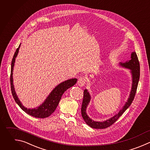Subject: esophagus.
Here are the masks:
<instances>
[{
    "mask_svg": "<svg viewBox=\"0 0 150 150\" xmlns=\"http://www.w3.org/2000/svg\"><path fill=\"white\" fill-rule=\"evenodd\" d=\"M85 83H86V79H85V78H84V77H80V78L79 79L78 81H77V84H78L79 86H80V87H83V86H84V84H85Z\"/></svg>",
    "mask_w": 150,
    "mask_h": 150,
    "instance_id": "34e87169",
    "label": "esophagus"
}]
</instances>
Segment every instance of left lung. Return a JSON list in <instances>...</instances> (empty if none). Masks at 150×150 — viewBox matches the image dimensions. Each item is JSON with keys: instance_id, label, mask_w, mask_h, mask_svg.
Here are the masks:
<instances>
[{"instance_id": "obj_1", "label": "left lung", "mask_w": 150, "mask_h": 150, "mask_svg": "<svg viewBox=\"0 0 150 150\" xmlns=\"http://www.w3.org/2000/svg\"><path fill=\"white\" fill-rule=\"evenodd\" d=\"M120 66L122 67H124L125 69H128L129 70L131 77H132V85L131 89L129 94V96L125 103V105L123 106L122 108L120 110L118 114H116L115 115L112 117L111 118L106 120L103 121H96L91 119L86 112L87 107L88 106L90 100H91V96L90 95L89 92L87 89H85L84 91V97L81 106V115L86 122V123L93 128L97 129H103L107 128L114 124L119 117L124 112V111L130 106L131 104L137 88L139 79V63L138 59V57L135 52H132L131 54V60L125 62V63H120Z\"/></svg>"}]
</instances>
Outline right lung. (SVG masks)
I'll return each mask as SVG.
<instances>
[{"instance_id": "right-lung-1", "label": "right lung", "mask_w": 150, "mask_h": 150, "mask_svg": "<svg viewBox=\"0 0 150 150\" xmlns=\"http://www.w3.org/2000/svg\"><path fill=\"white\" fill-rule=\"evenodd\" d=\"M21 43L19 45V47L16 49V52L13 56L12 64H11V91L12 96L19 106L21 109L26 112L28 114L32 115L36 118H46L50 116L56 109L59 101L62 98L63 94L66 91L68 88L73 86L77 82V79H71L67 80L59 84H58L55 88L51 91L49 95L47 96L46 99L44 102L40 105L39 106L33 108H28L25 107L20 100L19 99L13 85V67L15 66V60L19 53V50L21 47Z\"/></svg>"}]
</instances>
